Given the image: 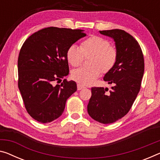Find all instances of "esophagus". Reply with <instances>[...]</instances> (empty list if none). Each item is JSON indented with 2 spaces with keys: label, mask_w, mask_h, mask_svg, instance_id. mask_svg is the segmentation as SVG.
I'll return each instance as SVG.
<instances>
[{
  "label": "esophagus",
  "mask_w": 160,
  "mask_h": 160,
  "mask_svg": "<svg viewBox=\"0 0 160 160\" xmlns=\"http://www.w3.org/2000/svg\"><path fill=\"white\" fill-rule=\"evenodd\" d=\"M83 88H84V87H83V85L81 84V83H78L77 84V89L78 90H82Z\"/></svg>",
  "instance_id": "34e87169"
}]
</instances>
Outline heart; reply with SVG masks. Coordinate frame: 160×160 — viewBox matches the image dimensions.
Instances as JSON below:
<instances>
[{
	"mask_svg": "<svg viewBox=\"0 0 160 160\" xmlns=\"http://www.w3.org/2000/svg\"><path fill=\"white\" fill-rule=\"evenodd\" d=\"M89 66H83L72 72L73 80L83 85L94 83L102 72L107 73L112 69L117 61V51L110 45L109 41L98 36H92L81 43V48L71 45L66 52L68 63L78 66L85 56H90Z\"/></svg>",
	"mask_w": 160,
	"mask_h": 160,
	"instance_id": "obj_1",
	"label": "heart"
}]
</instances>
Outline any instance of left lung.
<instances>
[{"label": "left lung", "instance_id": "8db88e82", "mask_svg": "<svg viewBox=\"0 0 160 160\" xmlns=\"http://www.w3.org/2000/svg\"><path fill=\"white\" fill-rule=\"evenodd\" d=\"M102 35L114 39L117 61L104 77L108 88L92 87L87 111L93 119L102 124H111L129 112L140 90L144 71L141 47L133 36L120 29L99 31Z\"/></svg>", "mask_w": 160, "mask_h": 160}]
</instances>
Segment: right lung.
<instances>
[{"label":"right lung","mask_w":160,"mask_h":160,"mask_svg":"<svg viewBox=\"0 0 160 160\" xmlns=\"http://www.w3.org/2000/svg\"><path fill=\"white\" fill-rule=\"evenodd\" d=\"M83 30L48 27L26 39L18 59V88L30 116L41 123L58 119L66 100L77 89V83L66 79L69 73L68 47L86 36Z\"/></svg>","instance_id":"right-lung-1"}]
</instances>
